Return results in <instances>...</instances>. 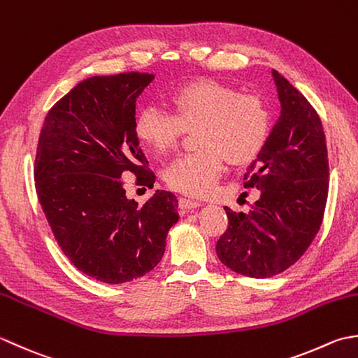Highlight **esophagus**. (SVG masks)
Wrapping results in <instances>:
<instances>
[{"label": "esophagus", "mask_w": 358, "mask_h": 358, "mask_svg": "<svg viewBox=\"0 0 358 358\" xmlns=\"http://www.w3.org/2000/svg\"><path fill=\"white\" fill-rule=\"evenodd\" d=\"M178 203H179V207H180L182 210H189V208H196V207L201 206L199 201L185 198V196H180V198L178 199Z\"/></svg>", "instance_id": "1"}]
</instances>
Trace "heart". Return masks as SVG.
Segmentation results:
<instances>
[{"instance_id": "b5f03b06", "label": "heart", "mask_w": 358, "mask_h": 358, "mask_svg": "<svg viewBox=\"0 0 358 358\" xmlns=\"http://www.w3.org/2000/svg\"><path fill=\"white\" fill-rule=\"evenodd\" d=\"M196 129L199 150L174 159L164 180L174 192L202 196L221 178L224 159L241 166L259 156L271 134V111L255 94L198 82L173 94L170 111L150 105L136 119L137 137L157 155L171 151L185 131Z\"/></svg>"}]
</instances>
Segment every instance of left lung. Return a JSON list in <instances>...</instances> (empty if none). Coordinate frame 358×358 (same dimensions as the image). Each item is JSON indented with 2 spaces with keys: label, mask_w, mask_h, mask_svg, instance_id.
I'll return each mask as SVG.
<instances>
[{
  "label": "left lung",
  "mask_w": 358,
  "mask_h": 358,
  "mask_svg": "<svg viewBox=\"0 0 358 358\" xmlns=\"http://www.w3.org/2000/svg\"><path fill=\"white\" fill-rule=\"evenodd\" d=\"M272 76L281 115L244 174V188H258L259 199L249 213L224 207L229 225L216 243L222 264L250 278H271L303 257L323 222L329 192L320 115L281 74Z\"/></svg>",
  "instance_id": "8db88e82"
}]
</instances>
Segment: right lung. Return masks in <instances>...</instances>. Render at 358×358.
Listing matches in <instances>:
<instances>
[{
  "mask_svg": "<svg viewBox=\"0 0 358 358\" xmlns=\"http://www.w3.org/2000/svg\"><path fill=\"white\" fill-rule=\"evenodd\" d=\"M155 76L123 72L80 82L49 109L36 143L34 180L57 244L80 272L108 284L152 271L179 220L178 199L156 192L138 206L125 178L152 188L138 147L136 100Z\"/></svg>",
  "mask_w": 358,
  "mask_h": 358,
  "instance_id": "right-lung-1",
  "label": "right lung"
}]
</instances>
